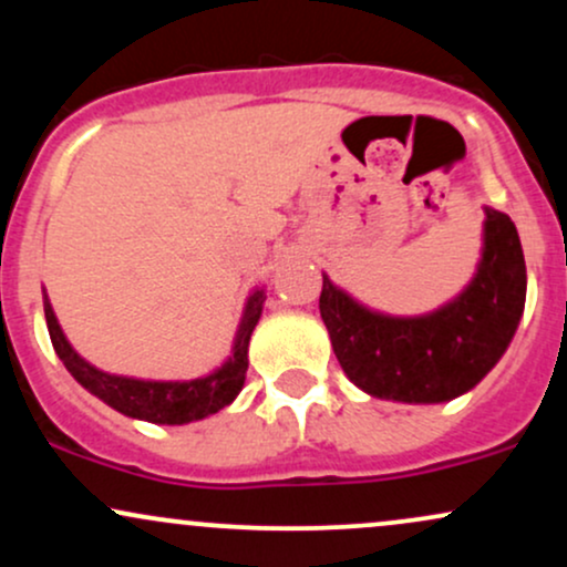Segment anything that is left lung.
Instances as JSON below:
<instances>
[{
  "instance_id": "left-lung-1",
  "label": "left lung",
  "mask_w": 567,
  "mask_h": 567,
  "mask_svg": "<svg viewBox=\"0 0 567 567\" xmlns=\"http://www.w3.org/2000/svg\"><path fill=\"white\" fill-rule=\"evenodd\" d=\"M477 271L426 315H383L322 271L320 315L347 379L379 400L437 405L472 392L496 368L523 320L528 271L517 226L483 207Z\"/></svg>"
}]
</instances>
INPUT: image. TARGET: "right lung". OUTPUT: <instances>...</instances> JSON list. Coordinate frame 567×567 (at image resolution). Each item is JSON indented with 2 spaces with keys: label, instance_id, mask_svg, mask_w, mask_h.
Returning a JSON list of instances; mask_svg holds the SVG:
<instances>
[{
  "label": "right lung",
  "instance_id": "1",
  "mask_svg": "<svg viewBox=\"0 0 567 567\" xmlns=\"http://www.w3.org/2000/svg\"><path fill=\"white\" fill-rule=\"evenodd\" d=\"M42 298L44 320H48L50 341H53L55 354L61 357V362L74 375V381L80 386L87 389L97 400L106 402L109 408H114L116 413L130 415V419L148 421V424L184 426L192 424V421H202L207 415L218 413L220 408L231 405L237 400V394L243 392L247 373V349H250L252 330H256V324L264 315L266 290L256 288L247 296L237 333H234L231 354L207 375L188 381L135 379V375L106 373V370L95 368L93 362L84 360L80 351L69 343L44 288Z\"/></svg>",
  "mask_w": 567,
  "mask_h": 567
}]
</instances>
